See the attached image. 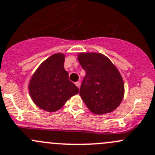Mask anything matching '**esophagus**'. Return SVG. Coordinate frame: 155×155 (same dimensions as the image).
Returning <instances> with one entry per match:
<instances>
[{
  "label": "esophagus",
  "mask_w": 155,
  "mask_h": 155,
  "mask_svg": "<svg viewBox=\"0 0 155 155\" xmlns=\"http://www.w3.org/2000/svg\"><path fill=\"white\" fill-rule=\"evenodd\" d=\"M75 85L77 86L78 88H80V87H81V83H80L79 81H78V82L75 83Z\"/></svg>",
  "instance_id": "esophagus-1"
}]
</instances>
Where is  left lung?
I'll list each match as a JSON object with an SVG mask.
<instances>
[{
    "label": "left lung",
    "instance_id": "1",
    "mask_svg": "<svg viewBox=\"0 0 155 155\" xmlns=\"http://www.w3.org/2000/svg\"><path fill=\"white\" fill-rule=\"evenodd\" d=\"M78 60L86 75L80 95L92 113L113 112L123 99L125 86L119 70L108 57L101 53H80Z\"/></svg>",
    "mask_w": 155,
    "mask_h": 155
}]
</instances>
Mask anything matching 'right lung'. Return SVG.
Instances as JSON below:
<instances>
[{
    "mask_svg": "<svg viewBox=\"0 0 155 155\" xmlns=\"http://www.w3.org/2000/svg\"><path fill=\"white\" fill-rule=\"evenodd\" d=\"M65 54L57 53L38 67L30 80L28 89L33 103L49 113L59 110L79 89L68 80L64 68Z\"/></svg>",
    "mask_w": 155,
    "mask_h": 155,
    "instance_id": "obj_1",
    "label": "right lung"
}]
</instances>
